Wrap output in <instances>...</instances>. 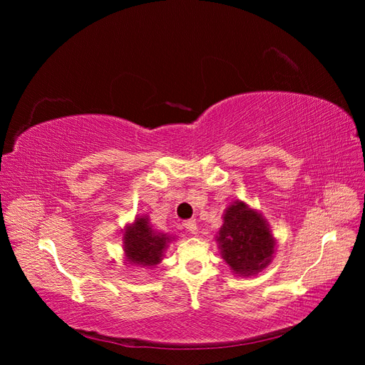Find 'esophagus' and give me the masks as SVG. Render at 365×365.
<instances>
[{
	"instance_id": "esophagus-1",
	"label": "esophagus",
	"mask_w": 365,
	"mask_h": 365,
	"mask_svg": "<svg viewBox=\"0 0 365 365\" xmlns=\"http://www.w3.org/2000/svg\"><path fill=\"white\" fill-rule=\"evenodd\" d=\"M184 228H185L187 231H190L192 235H196V231H197V224H196V220H195V219L185 220V222H184Z\"/></svg>"
}]
</instances>
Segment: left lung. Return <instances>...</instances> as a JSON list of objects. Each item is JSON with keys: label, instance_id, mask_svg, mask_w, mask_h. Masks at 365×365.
<instances>
[{"label": "left lung", "instance_id": "obj_1", "mask_svg": "<svg viewBox=\"0 0 365 365\" xmlns=\"http://www.w3.org/2000/svg\"><path fill=\"white\" fill-rule=\"evenodd\" d=\"M215 242L231 272L237 277H252L271 264L277 251L268 220L245 201H233L224 210L222 225Z\"/></svg>", "mask_w": 365, "mask_h": 365}]
</instances>
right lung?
Listing matches in <instances>:
<instances>
[{"mask_svg":"<svg viewBox=\"0 0 365 365\" xmlns=\"http://www.w3.org/2000/svg\"><path fill=\"white\" fill-rule=\"evenodd\" d=\"M176 237L153 230L148 215L135 216L121 230V248L128 268H157Z\"/></svg>","mask_w":365,"mask_h":365,"instance_id":"obj_1","label":"right lung"}]
</instances>
